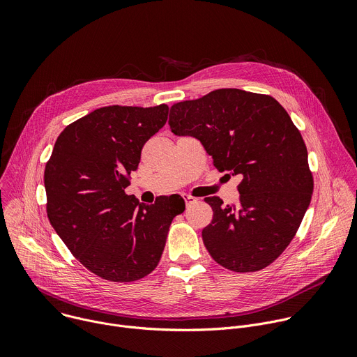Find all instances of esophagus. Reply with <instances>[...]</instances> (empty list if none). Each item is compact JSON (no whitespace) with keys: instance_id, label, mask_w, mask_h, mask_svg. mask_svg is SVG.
Returning a JSON list of instances; mask_svg holds the SVG:
<instances>
[{"instance_id":"34e87169","label":"esophagus","mask_w":357,"mask_h":357,"mask_svg":"<svg viewBox=\"0 0 357 357\" xmlns=\"http://www.w3.org/2000/svg\"><path fill=\"white\" fill-rule=\"evenodd\" d=\"M182 197H183L186 205H192V203H196V202H197V199H196L195 196H190V195H186V193L182 195Z\"/></svg>"}]
</instances>
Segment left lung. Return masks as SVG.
Returning a JSON list of instances; mask_svg holds the SVG:
<instances>
[{"instance_id": "obj_1", "label": "left lung", "mask_w": 357, "mask_h": 357, "mask_svg": "<svg viewBox=\"0 0 357 357\" xmlns=\"http://www.w3.org/2000/svg\"><path fill=\"white\" fill-rule=\"evenodd\" d=\"M171 130L197 138L223 172L240 175L237 205L206 197L213 220L202 238L213 260L236 273L270 266L307 212L314 178L299 130L268 94L219 89L171 107Z\"/></svg>"}]
</instances>
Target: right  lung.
<instances>
[{
  "label": "right lung",
  "mask_w": 357,
  "mask_h": 357,
  "mask_svg": "<svg viewBox=\"0 0 357 357\" xmlns=\"http://www.w3.org/2000/svg\"><path fill=\"white\" fill-rule=\"evenodd\" d=\"M167 105L101 107L69 124L45 167L46 213L73 256L114 282L148 275L185 202L139 203L124 189L144 144L168 120ZM171 199V197H169Z\"/></svg>",
  "instance_id": "add662e5"
}]
</instances>
